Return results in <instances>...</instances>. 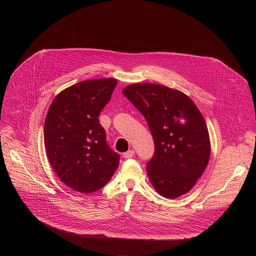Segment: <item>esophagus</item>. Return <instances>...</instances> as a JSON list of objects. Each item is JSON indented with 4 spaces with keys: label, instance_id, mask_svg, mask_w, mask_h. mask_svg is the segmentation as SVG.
<instances>
[{
    "label": "esophagus",
    "instance_id": "esophagus-1",
    "mask_svg": "<svg viewBox=\"0 0 256 256\" xmlns=\"http://www.w3.org/2000/svg\"><path fill=\"white\" fill-rule=\"evenodd\" d=\"M134 156H135V152H134V150H128V152H126L124 154V158H132Z\"/></svg>",
    "mask_w": 256,
    "mask_h": 256
}]
</instances>
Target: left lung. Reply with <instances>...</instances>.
<instances>
[{
	"mask_svg": "<svg viewBox=\"0 0 256 256\" xmlns=\"http://www.w3.org/2000/svg\"><path fill=\"white\" fill-rule=\"evenodd\" d=\"M122 93L145 117L154 137L156 150L146 170L156 191L170 199L186 194L210 156L202 114L184 93L164 85L130 84Z\"/></svg>",
	"mask_w": 256,
	"mask_h": 256,
	"instance_id": "8db88e82",
	"label": "left lung"
}]
</instances>
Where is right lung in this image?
Listing matches in <instances>:
<instances>
[{"mask_svg": "<svg viewBox=\"0 0 256 256\" xmlns=\"http://www.w3.org/2000/svg\"><path fill=\"white\" fill-rule=\"evenodd\" d=\"M117 80H83L57 94L44 122V146L58 178L80 193L100 190L111 180L119 156L110 150L98 116Z\"/></svg>", "mask_w": 256, "mask_h": 256, "instance_id": "obj_1", "label": "right lung"}]
</instances>
